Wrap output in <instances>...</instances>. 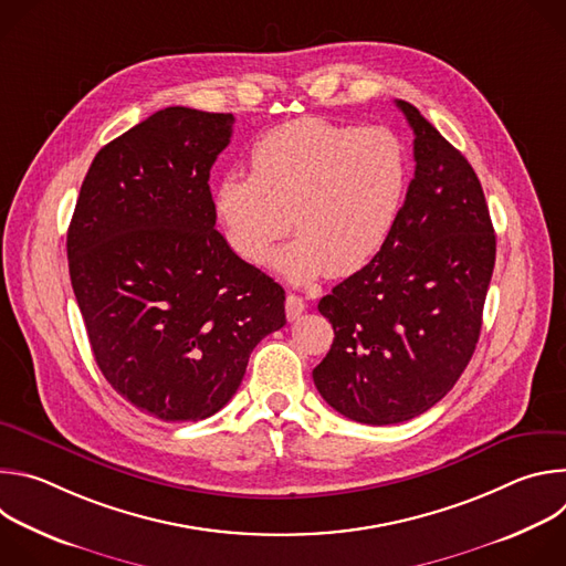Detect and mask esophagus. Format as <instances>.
<instances>
[{
  "instance_id": "obj_1",
  "label": "esophagus",
  "mask_w": 566,
  "mask_h": 566,
  "mask_svg": "<svg viewBox=\"0 0 566 566\" xmlns=\"http://www.w3.org/2000/svg\"><path fill=\"white\" fill-rule=\"evenodd\" d=\"M304 308H306V304L300 295H295V293L286 295V317H289V322L297 319L304 313Z\"/></svg>"
}]
</instances>
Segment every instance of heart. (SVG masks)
Returning <instances> with one entry per match:
<instances>
[{"label":"heart","mask_w":566,"mask_h":566,"mask_svg":"<svg viewBox=\"0 0 566 566\" xmlns=\"http://www.w3.org/2000/svg\"><path fill=\"white\" fill-rule=\"evenodd\" d=\"M249 164L251 175L217 181V221L228 247L255 266L293 226L297 237L271 266L295 284L369 266L394 234L410 188V154L396 132L315 116L264 132Z\"/></svg>","instance_id":"obj_1"}]
</instances>
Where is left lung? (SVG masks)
Returning a JSON list of instances; mask_svg holds the SVG:
<instances>
[{"label": "left lung", "instance_id": "1", "mask_svg": "<svg viewBox=\"0 0 566 566\" xmlns=\"http://www.w3.org/2000/svg\"><path fill=\"white\" fill-rule=\"evenodd\" d=\"M396 107L415 132L406 206L380 255L317 304L336 338L313 382L336 412L367 426L410 421L454 387L495 269V230L472 166L415 105Z\"/></svg>", "mask_w": 566, "mask_h": 566}]
</instances>
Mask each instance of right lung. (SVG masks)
<instances>
[{"label":"right lung","instance_id":"right-lung-1","mask_svg":"<svg viewBox=\"0 0 566 566\" xmlns=\"http://www.w3.org/2000/svg\"><path fill=\"white\" fill-rule=\"evenodd\" d=\"M232 123L168 107L114 138L66 232L71 286L103 376L166 423L219 412L258 343L286 325L284 289L214 230L208 179Z\"/></svg>","mask_w":566,"mask_h":566}]
</instances>
